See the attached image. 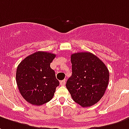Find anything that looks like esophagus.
Instances as JSON below:
<instances>
[{"label":"esophagus","mask_w":129,"mask_h":129,"mask_svg":"<svg viewBox=\"0 0 129 129\" xmlns=\"http://www.w3.org/2000/svg\"><path fill=\"white\" fill-rule=\"evenodd\" d=\"M60 85H62V86H64L66 85V80H63L61 81H60Z\"/></svg>","instance_id":"34e87169"}]
</instances>
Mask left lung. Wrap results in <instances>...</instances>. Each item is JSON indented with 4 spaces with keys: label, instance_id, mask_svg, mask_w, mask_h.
Segmentation results:
<instances>
[{
    "label": "left lung",
    "instance_id": "left-lung-1",
    "mask_svg": "<svg viewBox=\"0 0 129 129\" xmlns=\"http://www.w3.org/2000/svg\"><path fill=\"white\" fill-rule=\"evenodd\" d=\"M71 63L72 74L66 87L73 101L83 107L94 105L108 86V68L99 57L88 52L72 54Z\"/></svg>",
    "mask_w": 129,
    "mask_h": 129
}]
</instances>
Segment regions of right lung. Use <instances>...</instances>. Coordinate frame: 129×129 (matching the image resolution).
Returning <instances> with one entry per match:
<instances>
[{
	"instance_id": "add662e5",
	"label": "right lung",
	"mask_w": 129,
	"mask_h": 129,
	"mask_svg": "<svg viewBox=\"0 0 129 129\" xmlns=\"http://www.w3.org/2000/svg\"><path fill=\"white\" fill-rule=\"evenodd\" d=\"M56 55L38 51L20 63L16 70V83L20 93L28 103L42 105L54 96L59 82L50 63Z\"/></svg>"
}]
</instances>
